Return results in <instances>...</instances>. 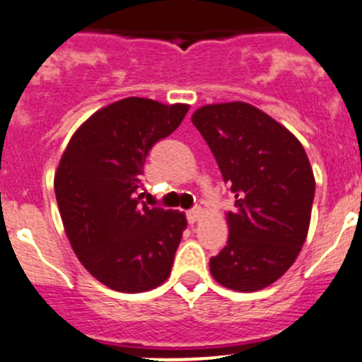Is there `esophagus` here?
Wrapping results in <instances>:
<instances>
[{
    "instance_id": "1",
    "label": "esophagus",
    "mask_w": 362,
    "mask_h": 362,
    "mask_svg": "<svg viewBox=\"0 0 362 362\" xmlns=\"http://www.w3.org/2000/svg\"><path fill=\"white\" fill-rule=\"evenodd\" d=\"M202 216H203V210L199 209V206H196V209L189 210V212H187V219H189V223H191V224L198 223V221L202 219Z\"/></svg>"
}]
</instances>
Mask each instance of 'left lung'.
Instances as JSON below:
<instances>
[{
  "label": "left lung",
  "instance_id": "left-lung-1",
  "mask_svg": "<svg viewBox=\"0 0 362 362\" xmlns=\"http://www.w3.org/2000/svg\"><path fill=\"white\" fill-rule=\"evenodd\" d=\"M191 120L235 192L228 244L210 258V274L237 292L267 288L292 267L310 230L315 175L304 146L247 103L206 104Z\"/></svg>",
  "mask_w": 362,
  "mask_h": 362
}]
</instances>
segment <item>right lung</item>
<instances>
[{"instance_id": "1", "label": "right lung", "mask_w": 362, "mask_h": 362, "mask_svg": "<svg viewBox=\"0 0 362 362\" xmlns=\"http://www.w3.org/2000/svg\"><path fill=\"white\" fill-rule=\"evenodd\" d=\"M187 104L127 97L95 111L70 138L54 192L84 269L107 288L139 293L168 279L187 228L184 212L141 205L143 163L184 120Z\"/></svg>"}]
</instances>
